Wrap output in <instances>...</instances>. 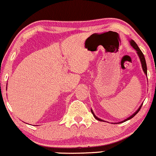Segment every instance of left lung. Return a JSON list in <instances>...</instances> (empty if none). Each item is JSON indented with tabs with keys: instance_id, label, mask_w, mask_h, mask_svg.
Wrapping results in <instances>:
<instances>
[{
	"instance_id": "left-lung-1",
	"label": "left lung",
	"mask_w": 156,
	"mask_h": 156,
	"mask_svg": "<svg viewBox=\"0 0 156 156\" xmlns=\"http://www.w3.org/2000/svg\"><path fill=\"white\" fill-rule=\"evenodd\" d=\"M130 44H131V45L133 47V48L135 49V50L137 51V53H138V57H139V58H140V62H141V65H142V67H143V69H144V73L146 74L147 75V65H146V59H145V57H144V54H143V52H141V50H140V48H138V46L137 45V44L135 42L133 41V40H130ZM142 105L143 104H141V105H140V106L139 108H138V109L136 111V112L134 113L133 114H132L131 116L130 117H129V118L128 119H126V120H124V121H121V123H123V122H124V121H128V120H129V119H132L133 118V116H135L136 114H137V113L139 112L140 111V108H141V106H142ZM91 113H92V114H93V116H94V118L97 119V120H98V121H104L103 120H101V119H99L98 118V117H97L94 115V114L93 113V112H92V110H91ZM115 124V123H114Z\"/></svg>"
}]
</instances>
